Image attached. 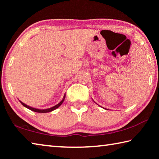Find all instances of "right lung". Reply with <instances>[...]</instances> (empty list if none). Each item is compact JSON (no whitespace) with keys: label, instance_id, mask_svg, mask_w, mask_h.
Returning <instances> with one entry per match:
<instances>
[{"label":"right lung","instance_id":"right-lung-1","mask_svg":"<svg viewBox=\"0 0 159 159\" xmlns=\"http://www.w3.org/2000/svg\"><path fill=\"white\" fill-rule=\"evenodd\" d=\"M65 96H66V95H64V98H63V99H62V100H61L60 103H58L57 105H55V106H54V107H51V108H49V109H36V108H34V107H29V106H28V105H26V104H25V103H23L22 102H21L20 100V102H21V104H22V105L24 106V107H25L26 108H27V109H30V110H31V111H35V112H38V113H48V112H50V111H53V110H55V109H57L59 107H60L61 104L63 103V102L64 101V99H65Z\"/></svg>","mask_w":159,"mask_h":159}]
</instances>
